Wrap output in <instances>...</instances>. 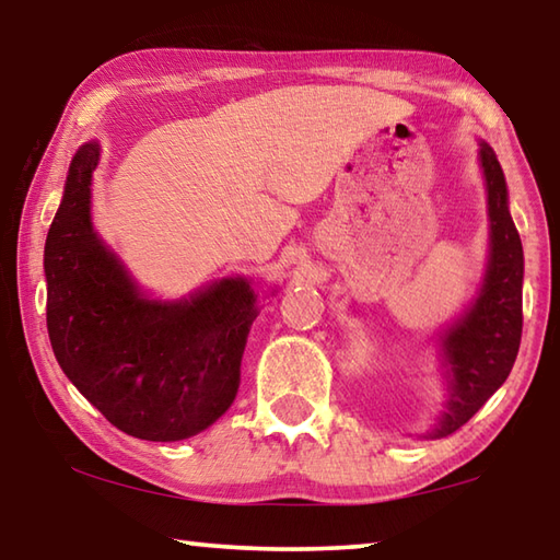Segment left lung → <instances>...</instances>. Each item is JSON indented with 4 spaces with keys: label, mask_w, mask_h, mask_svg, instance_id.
I'll return each mask as SVG.
<instances>
[{
    "label": "left lung",
    "mask_w": 560,
    "mask_h": 560,
    "mask_svg": "<svg viewBox=\"0 0 560 560\" xmlns=\"http://www.w3.org/2000/svg\"><path fill=\"white\" fill-rule=\"evenodd\" d=\"M487 177L491 259L479 299L444 336V355L452 371L447 410L430 438H447L467 424L479 407L494 395L514 368L524 328L521 283H524V249L509 214L506 179L487 143L479 150Z\"/></svg>",
    "instance_id": "obj_1"
}]
</instances>
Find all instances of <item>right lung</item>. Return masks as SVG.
I'll return each mask as SVG.
<instances>
[{
	"instance_id": "add662e5",
	"label": "right lung",
	"mask_w": 560,
	"mask_h": 560,
	"mask_svg": "<svg viewBox=\"0 0 560 560\" xmlns=\"http://www.w3.org/2000/svg\"><path fill=\"white\" fill-rule=\"evenodd\" d=\"M98 143L71 160L44 249L46 328L66 377L118 430L138 440L192 438L240 387L254 291L224 279L192 301H148L91 226Z\"/></svg>"
}]
</instances>
